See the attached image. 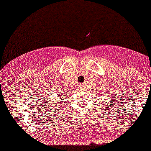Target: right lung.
<instances>
[{
	"label": "right lung",
	"instance_id": "add662e5",
	"mask_svg": "<svg viewBox=\"0 0 151 151\" xmlns=\"http://www.w3.org/2000/svg\"><path fill=\"white\" fill-rule=\"evenodd\" d=\"M58 96L59 98H62V100H63L65 97V95L63 94V93H58Z\"/></svg>",
	"mask_w": 151,
	"mask_h": 151
}]
</instances>
